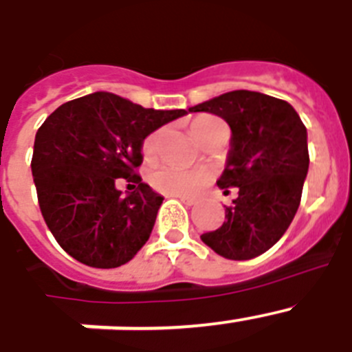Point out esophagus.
<instances>
[{
	"label": "esophagus",
	"mask_w": 352,
	"mask_h": 352,
	"mask_svg": "<svg viewBox=\"0 0 352 352\" xmlns=\"http://www.w3.org/2000/svg\"><path fill=\"white\" fill-rule=\"evenodd\" d=\"M173 197L179 199L182 203L188 204V206H194V204H197V199H194V197H186V195H173Z\"/></svg>",
	"instance_id": "34e87169"
}]
</instances>
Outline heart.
<instances>
[{
  "label": "heart",
  "mask_w": 352,
  "mask_h": 352,
  "mask_svg": "<svg viewBox=\"0 0 352 352\" xmlns=\"http://www.w3.org/2000/svg\"><path fill=\"white\" fill-rule=\"evenodd\" d=\"M217 121L213 116H199L192 121V133L201 139L204 130ZM162 132L149 133L142 142V155L146 158H155L158 153V144H160ZM210 174L204 169H183L176 166H162L151 174V183L158 192L167 195H194L197 194L204 185H206Z\"/></svg>",
  "instance_id": "b5f03b06"
}]
</instances>
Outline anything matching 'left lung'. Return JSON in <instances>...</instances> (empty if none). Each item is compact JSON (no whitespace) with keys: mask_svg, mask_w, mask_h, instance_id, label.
Listing matches in <instances>:
<instances>
[{"mask_svg":"<svg viewBox=\"0 0 352 352\" xmlns=\"http://www.w3.org/2000/svg\"><path fill=\"white\" fill-rule=\"evenodd\" d=\"M188 111L217 114L231 126L229 160L217 185L226 192L238 186L226 222L201 239L226 259H254L284 236L300 206L310 162L307 129L291 104L247 89Z\"/></svg>","mask_w":352,"mask_h":352,"instance_id":"obj_1","label":"left lung"}]
</instances>
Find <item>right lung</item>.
<instances>
[{"instance_id": "add662e5", "label": "right lung", "mask_w": 352, "mask_h": 352, "mask_svg": "<svg viewBox=\"0 0 352 352\" xmlns=\"http://www.w3.org/2000/svg\"><path fill=\"white\" fill-rule=\"evenodd\" d=\"M96 91L60 105L35 135L31 173L49 231L68 256L91 268H118L144 247L160 194L142 183V141L185 116ZM118 177L134 190L121 196Z\"/></svg>"}]
</instances>
